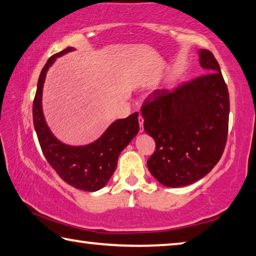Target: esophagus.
<instances>
[{
  "mask_svg": "<svg viewBox=\"0 0 256 256\" xmlns=\"http://www.w3.org/2000/svg\"><path fill=\"white\" fill-rule=\"evenodd\" d=\"M138 120H139V124H140V132H144V117L139 115Z\"/></svg>",
  "mask_w": 256,
  "mask_h": 256,
  "instance_id": "1",
  "label": "esophagus"
}]
</instances>
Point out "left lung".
<instances>
[{
    "label": "left lung",
    "instance_id": "left-lung-1",
    "mask_svg": "<svg viewBox=\"0 0 256 256\" xmlns=\"http://www.w3.org/2000/svg\"><path fill=\"white\" fill-rule=\"evenodd\" d=\"M200 64L208 72L172 90H156L141 106L144 128L156 142L147 160L162 184L178 188L205 176L226 148L229 92L216 56L200 48Z\"/></svg>",
    "mask_w": 256,
    "mask_h": 256
}]
</instances>
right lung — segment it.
Instances as JSON below:
<instances>
[{"instance_id":"obj_1","label":"right lung","mask_w":256,"mask_h":256,"mask_svg":"<svg viewBox=\"0 0 256 256\" xmlns=\"http://www.w3.org/2000/svg\"><path fill=\"white\" fill-rule=\"evenodd\" d=\"M72 50L74 48L70 46L50 56L40 72L33 102L34 128L43 155L56 174L74 188L96 192L110 179L120 152L139 132V114L133 112L126 118L114 122L102 136L91 144L70 147L56 140L44 120L42 90L48 67L56 56Z\"/></svg>"}]
</instances>
